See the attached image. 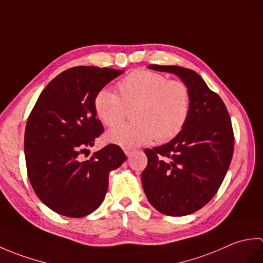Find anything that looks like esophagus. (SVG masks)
<instances>
[{
    "label": "esophagus",
    "mask_w": 263,
    "mask_h": 263,
    "mask_svg": "<svg viewBox=\"0 0 263 263\" xmlns=\"http://www.w3.org/2000/svg\"><path fill=\"white\" fill-rule=\"evenodd\" d=\"M124 153L127 156V157H130L133 154H135V149H131V148H125L124 149Z\"/></svg>",
    "instance_id": "1"
}]
</instances>
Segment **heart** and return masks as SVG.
Returning a JSON list of instances; mask_svg holds the SVG:
<instances>
[{"instance_id": "1", "label": "heart", "mask_w": 263, "mask_h": 263, "mask_svg": "<svg viewBox=\"0 0 263 263\" xmlns=\"http://www.w3.org/2000/svg\"><path fill=\"white\" fill-rule=\"evenodd\" d=\"M119 93L104 88L95 97V111L103 124L113 126L132 108V120L106 133V140L124 148H135L157 139H174L185 126L191 96L180 80L148 70H136L119 82Z\"/></svg>"}]
</instances>
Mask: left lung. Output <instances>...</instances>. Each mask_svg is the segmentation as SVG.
<instances>
[{"instance_id":"obj_1","label":"left lung","mask_w":263,"mask_h":263,"mask_svg":"<svg viewBox=\"0 0 263 263\" xmlns=\"http://www.w3.org/2000/svg\"><path fill=\"white\" fill-rule=\"evenodd\" d=\"M148 68L180 78L190 90L191 107L180 135L144 150L143 191L161 214L186 216L208 203L224 181L234 150L231 117L221 98L197 72L176 65Z\"/></svg>"}]
</instances>
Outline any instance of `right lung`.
Segmentation results:
<instances>
[{
    "label": "right lung",
    "instance_id": "add662e5",
    "mask_svg": "<svg viewBox=\"0 0 263 263\" xmlns=\"http://www.w3.org/2000/svg\"><path fill=\"white\" fill-rule=\"evenodd\" d=\"M121 70L76 66L48 83L28 117L25 156L28 177L44 204L59 215L80 218L102 204L109 172L126 159L116 144L79 156L104 131L96 117L95 97Z\"/></svg>",
    "mask_w": 263,
    "mask_h": 263
}]
</instances>
